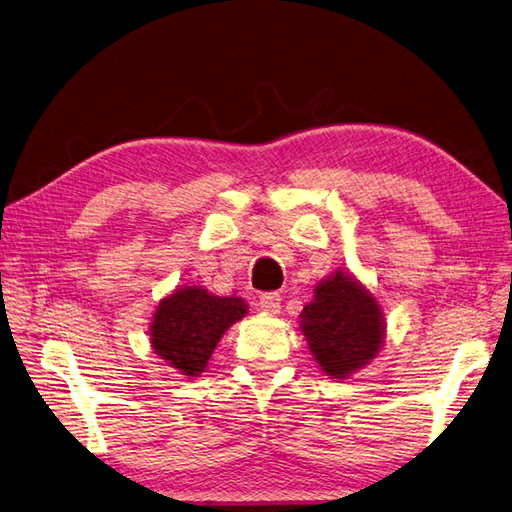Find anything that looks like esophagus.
<instances>
[{
  "label": "esophagus",
  "mask_w": 512,
  "mask_h": 512,
  "mask_svg": "<svg viewBox=\"0 0 512 512\" xmlns=\"http://www.w3.org/2000/svg\"><path fill=\"white\" fill-rule=\"evenodd\" d=\"M259 309L270 313V316H274V313L281 311V296H279L277 292L261 294V296H259Z\"/></svg>",
  "instance_id": "34e87169"
}]
</instances>
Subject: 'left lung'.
I'll use <instances>...</instances> for the list:
<instances>
[{"label":"left lung","mask_w":512,"mask_h":512,"mask_svg":"<svg viewBox=\"0 0 512 512\" xmlns=\"http://www.w3.org/2000/svg\"><path fill=\"white\" fill-rule=\"evenodd\" d=\"M300 331L322 372L331 378L355 374L385 342L381 305L342 270L318 283L316 296L300 313Z\"/></svg>","instance_id":"obj_1"}]
</instances>
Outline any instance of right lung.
Wrapping results in <instances>:
<instances>
[{"label": "right lung", "instance_id": "right-lung-1", "mask_svg": "<svg viewBox=\"0 0 512 512\" xmlns=\"http://www.w3.org/2000/svg\"><path fill=\"white\" fill-rule=\"evenodd\" d=\"M238 296H214L188 285L160 300L151 322V346L179 374L199 376L233 322L246 316Z\"/></svg>", "mask_w": 512, "mask_h": 512}]
</instances>
